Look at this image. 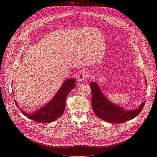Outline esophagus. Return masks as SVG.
I'll return each instance as SVG.
<instances>
[{
  "label": "esophagus",
  "instance_id": "esophagus-1",
  "mask_svg": "<svg viewBox=\"0 0 157 157\" xmlns=\"http://www.w3.org/2000/svg\"><path fill=\"white\" fill-rule=\"evenodd\" d=\"M89 76L88 72L86 71H81L77 76V80L78 82H82L85 81Z\"/></svg>",
  "mask_w": 157,
  "mask_h": 157
}]
</instances>
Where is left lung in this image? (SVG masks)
Wrapping results in <instances>:
<instances>
[{"instance_id":"1","label":"left lung","mask_w":157,"mask_h":157,"mask_svg":"<svg viewBox=\"0 0 157 157\" xmlns=\"http://www.w3.org/2000/svg\"><path fill=\"white\" fill-rule=\"evenodd\" d=\"M146 83L147 84V81ZM90 86L92 90V108L97 116L103 120L111 123H123L136 117L141 112L145 102L135 110L126 111L121 107L111 103L104 97L100 88L95 82H91Z\"/></svg>"}]
</instances>
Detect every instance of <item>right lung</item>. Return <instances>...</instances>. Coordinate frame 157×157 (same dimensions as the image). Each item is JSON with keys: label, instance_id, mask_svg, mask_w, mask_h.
Returning <instances> with one entry per match:
<instances>
[{"label": "right lung", "instance_id": "add662e5", "mask_svg": "<svg viewBox=\"0 0 157 157\" xmlns=\"http://www.w3.org/2000/svg\"><path fill=\"white\" fill-rule=\"evenodd\" d=\"M75 83V79L73 78L66 80L55 96L45 106L32 113H25L20 109L21 113L28 118L39 123H51L56 120L63 113L66 97L71 90L76 87ZM15 104L18 107L16 101Z\"/></svg>", "mask_w": 157, "mask_h": 157}]
</instances>
